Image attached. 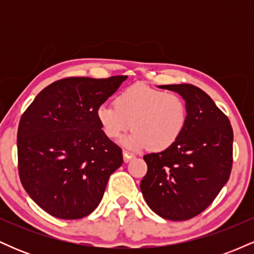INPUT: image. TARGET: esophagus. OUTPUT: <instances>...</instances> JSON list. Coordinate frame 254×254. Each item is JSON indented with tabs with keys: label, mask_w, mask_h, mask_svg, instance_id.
<instances>
[{
	"label": "esophagus",
	"mask_w": 254,
	"mask_h": 254,
	"mask_svg": "<svg viewBox=\"0 0 254 254\" xmlns=\"http://www.w3.org/2000/svg\"><path fill=\"white\" fill-rule=\"evenodd\" d=\"M123 157H124V162H129L131 159H133V157H135V155L129 153V151H123Z\"/></svg>",
	"instance_id": "obj_1"
}]
</instances>
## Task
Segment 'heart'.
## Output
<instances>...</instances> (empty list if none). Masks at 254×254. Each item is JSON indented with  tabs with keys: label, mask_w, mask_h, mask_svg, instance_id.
I'll return each mask as SVG.
<instances>
[{
	"label": "heart",
	"mask_w": 254,
	"mask_h": 254,
	"mask_svg": "<svg viewBox=\"0 0 254 254\" xmlns=\"http://www.w3.org/2000/svg\"><path fill=\"white\" fill-rule=\"evenodd\" d=\"M116 105L104 103L97 109V119L105 136L117 139L133 129L122 144L129 149L165 150L176 143L188 118L184 99L177 93L137 83L122 90Z\"/></svg>",
	"instance_id": "1"
}]
</instances>
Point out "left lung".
<instances>
[{
    "label": "left lung",
    "mask_w": 254,
    "mask_h": 254,
    "mask_svg": "<svg viewBox=\"0 0 254 254\" xmlns=\"http://www.w3.org/2000/svg\"><path fill=\"white\" fill-rule=\"evenodd\" d=\"M185 100L183 133L167 149L143 156L148 171L141 188L155 214L171 221L197 216L228 182L233 162V129L214 100L192 84H165Z\"/></svg>",
    "instance_id": "obj_1"
}]
</instances>
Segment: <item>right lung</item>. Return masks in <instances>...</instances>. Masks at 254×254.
I'll return each mask as SVG.
<instances>
[{
  "label": "right lung",
  "instance_id": "obj_1",
  "mask_svg": "<svg viewBox=\"0 0 254 254\" xmlns=\"http://www.w3.org/2000/svg\"><path fill=\"white\" fill-rule=\"evenodd\" d=\"M127 78H63L44 88L22 115L17 129L20 180L48 214L77 220L103 199L123 154L101 130L97 109Z\"/></svg>",
  "mask_w": 254,
  "mask_h": 254
}]
</instances>
